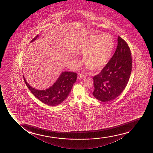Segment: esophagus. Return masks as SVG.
Instances as JSON below:
<instances>
[{
    "label": "esophagus",
    "instance_id": "34e87169",
    "mask_svg": "<svg viewBox=\"0 0 153 153\" xmlns=\"http://www.w3.org/2000/svg\"><path fill=\"white\" fill-rule=\"evenodd\" d=\"M85 77H86L84 75L80 73H79L78 74V79H82V78H84Z\"/></svg>",
    "mask_w": 153,
    "mask_h": 153
}]
</instances>
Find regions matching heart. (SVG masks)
<instances>
[{"instance_id":"1","label":"heart","mask_w":153,"mask_h":153,"mask_svg":"<svg viewBox=\"0 0 153 153\" xmlns=\"http://www.w3.org/2000/svg\"><path fill=\"white\" fill-rule=\"evenodd\" d=\"M114 48V41L108 35L94 34L80 41L76 52L83 55V62L86 67L94 71L102 69L107 64ZM75 61L78 62L77 59Z\"/></svg>"}]
</instances>
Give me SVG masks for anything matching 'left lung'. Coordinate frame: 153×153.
<instances>
[{
	"mask_svg": "<svg viewBox=\"0 0 153 153\" xmlns=\"http://www.w3.org/2000/svg\"><path fill=\"white\" fill-rule=\"evenodd\" d=\"M117 46L109 62L94 76L92 94L98 100L107 102L116 98L128 84L132 71L130 48L125 40L118 36Z\"/></svg>",
	"mask_w": 153,
	"mask_h": 153,
	"instance_id": "left-lung-1",
	"label": "left lung"
}]
</instances>
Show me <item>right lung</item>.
Returning a JSON list of instances; mask_svg holds the SVG:
<instances>
[{
    "instance_id": "add662e5",
    "label": "right lung",
    "mask_w": 153,
    "mask_h": 153,
    "mask_svg": "<svg viewBox=\"0 0 153 153\" xmlns=\"http://www.w3.org/2000/svg\"><path fill=\"white\" fill-rule=\"evenodd\" d=\"M38 37L37 35L31 42L34 41ZM77 77V74L75 72H62L54 84L45 90H37L32 88L27 84L24 76L23 79L27 88L34 96L45 104L54 106L60 104L67 98L73 84L75 82Z\"/></svg>"
}]
</instances>
